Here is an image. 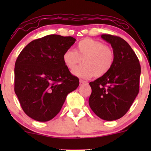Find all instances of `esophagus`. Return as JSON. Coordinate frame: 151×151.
<instances>
[{
	"label": "esophagus",
	"instance_id": "esophagus-1",
	"mask_svg": "<svg viewBox=\"0 0 151 151\" xmlns=\"http://www.w3.org/2000/svg\"><path fill=\"white\" fill-rule=\"evenodd\" d=\"M86 83H87V82H86V81L82 80V79H80V80H79V84H80V85H82V84H86Z\"/></svg>",
	"mask_w": 151,
	"mask_h": 151
}]
</instances>
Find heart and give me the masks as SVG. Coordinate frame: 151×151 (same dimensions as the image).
Listing matches in <instances>:
<instances>
[{
	"mask_svg": "<svg viewBox=\"0 0 151 151\" xmlns=\"http://www.w3.org/2000/svg\"><path fill=\"white\" fill-rule=\"evenodd\" d=\"M64 64L73 70L82 61L84 65L73 71L75 76L88 79L102 77L113 67L115 55L110 46L91 38H84L77 44L75 51L66 50L62 57Z\"/></svg>",
	"mask_w": 151,
	"mask_h": 151,
	"instance_id": "b5f03b06",
	"label": "heart"
}]
</instances>
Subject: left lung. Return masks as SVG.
<instances>
[{"instance_id": "8db88e82", "label": "left lung", "mask_w": 151, "mask_h": 151, "mask_svg": "<svg viewBox=\"0 0 151 151\" xmlns=\"http://www.w3.org/2000/svg\"><path fill=\"white\" fill-rule=\"evenodd\" d=\"M115 55L113 67L102 77L89 83V104L94 114L106 121L124 116L139 92L141 65L129 43L120 37L101 35Z\"/></svg>"}]
</instances>
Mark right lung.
<instances>
[{"mask_svg": "<svg viewBox=\"0 0 151 151\" xmlns=\"http://www.w3.org/2000/svg\"><path fill=\"white\" fill-rule=\"evenodd\" d=\"M69 36L49 35L27 45L15 64V94L24 112L37 121L52 119L69 93L79 86L62 57L75 42Z\"/></svg>", "mask_w": 151, "mask_h": 151, "instance_id": "right-lung-1", "label": "right lung"}]
</instances>
